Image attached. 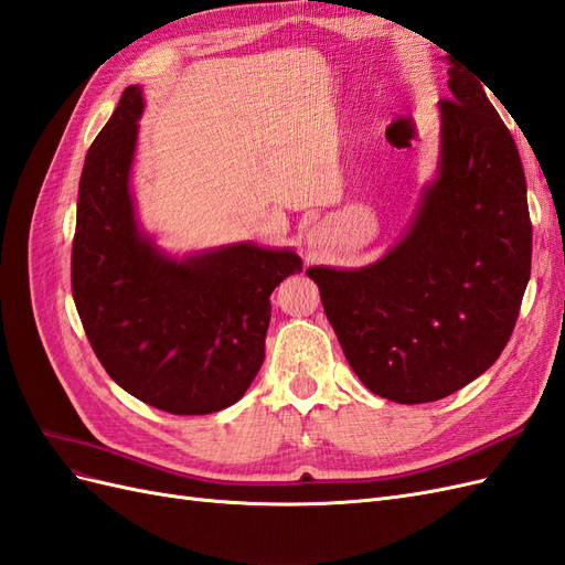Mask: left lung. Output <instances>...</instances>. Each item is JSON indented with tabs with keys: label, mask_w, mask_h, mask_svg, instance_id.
<instances>
[{
	"label": "left lung",
	"mask_w": 565,
	"mask_h": 565,
	"mask_svg": "<svg viewBox=\"0 0 565 565\" xmlns=\"http://www.w3.org/2000/svg\"><path fill=\"white\" fill-rule=\"evenodd\" d=\"M440 100V150L413 221L382 259L306 270L353 372L393 403H431L498 361L530 280L519 150L461 65Z\"/></svg>",
	"instance_id": "8db88e82"
}]
</instances>
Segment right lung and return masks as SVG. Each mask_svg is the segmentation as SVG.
Masks as SVG:
<instances>
[{
    "label": "right lung",
    "instance_id": "obj_1",
    "mask_svg": "<svg viewBox=\"0 0 565 565\" xmlns=\"http://www.w3.org/2000/svg\"><path fill=\"white\" fill-rule=\"evenodd\" d=\"M141 115V87L131 84L84 160L73 297L115 384L164 413L210 415L241 401L259 372L270 292L301 259L249 241L164 252L139 226L131 195Z\"/></svg>",
    "mask_w": 565,
    "mask_h": 565
}]
</instances>
